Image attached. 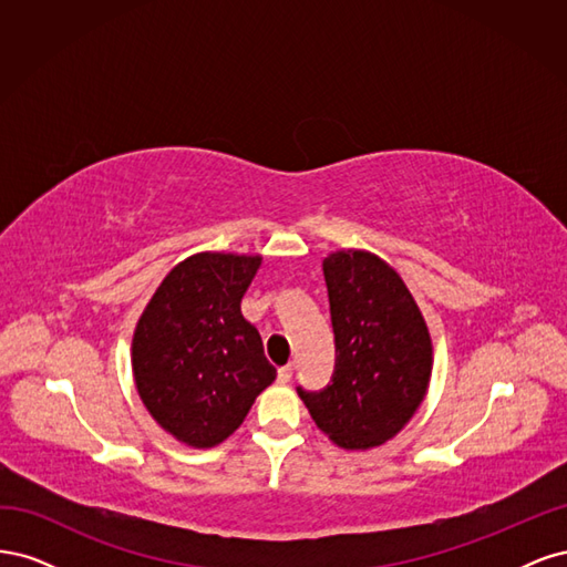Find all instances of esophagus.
I'll use <instances>...</instances> for the list:
<instances>
[{"mask_svg":"<svg viewBox=\"0 0 567 567\" xmlns=\"http://www.w3.org/2000/svg\"><path fill=\"white\" fill-rule=\"evenodd\" d=\"M290 379H293V367L286 364L279 369V383H290Z\"/></svg>","mask_w":567,"mask_h":567,"instance_id":"obj_1","label":"esophagus"}]
</instances>
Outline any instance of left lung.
<instances>
[{"mask_svg":"<svg viewBox=\"0 0 567 567\" xmlns=\"http://www.w3.org/2000/svg\"><path fill=\"white\" fill-rule=\"evenodd\" d=\"M336 333L333 383L300 392L323 435L367 452L416 414L433 373V340L411 290L379 255L340 248L323 257Z\"/></svg>","mask_w":567,"mask_h":567,"instance_id":"obj_1","label":"left lung"}]
</instances>
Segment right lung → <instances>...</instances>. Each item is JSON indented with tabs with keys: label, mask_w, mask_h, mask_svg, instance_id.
Listing matches in <instances>:
<instances>
[{
	"label": "right lung",
	"mask_w": 567,
	"mask_h": 567,
	"mask_svg": "<svg viewBox=\"0 0 567 567\" xmlns=\"http://www.w3.org/2000/svg\"><path fill=\"white\" fill-rule=\"evenodd\" d=\"M260 262L262 255L215 250L186 257L136 321V392L153 421L186 447L225 442L277 379L260 333L241 315Z\"/></svg>",
	"instance_id": "obj_1"
}]
</instances>
